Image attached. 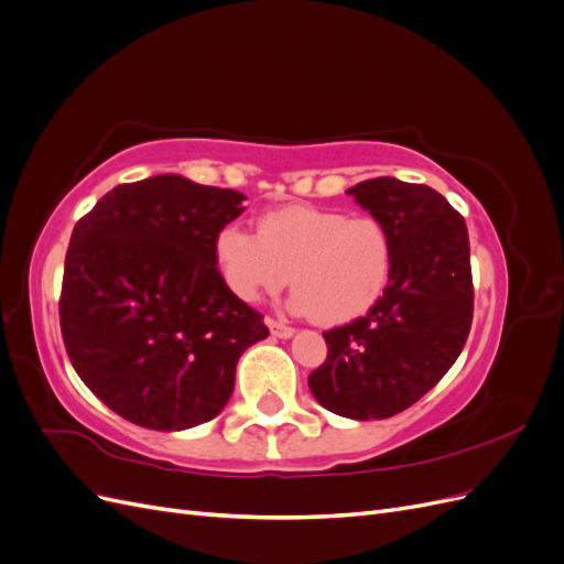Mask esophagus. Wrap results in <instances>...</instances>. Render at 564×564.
<instances>
[{"mask_svg": "<svg viewBox=\"0 0 564 564\" xmlns=\"http://www.w3.org/2000/svg\"><path fill=\"white\" fill-rule=\"evenodd\" d=\"M268 327H270V334L278 336V338H289L294 336V327H289V324L275 319V317H268Z\"/></svg>", "mask_w": 564, "mask_h": 564, "instance_id": "34e87169", "label": "esophagus"}]
</instances>
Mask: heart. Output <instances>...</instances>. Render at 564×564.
<instances>
[{"label": "heart", "instance_id": "b5f03b06", "mask_svg": "<svg viewBox=\"0 0 564 564\" xmlns=\"http://www.w3.org/2000/svg\"><path fill=\"white\" fill-rule=\"evenodd\" d=\"M214 261L240 301L275 294L292 280V308L322 324L362 317L379 303L395 265L390 230L373 216L296 204L259 218L256 235L237 224L214 237Z\"/></svg>", "mask_w": 564, "mask_h": 564}]
</instances>
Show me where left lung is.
<instances>
[{
    "mask_svg": "<svg viewBox=\"0 0 564 564\" xmlns=\"http://www.w3.org/2000/svg\"><path fill=\"white\" fill-rule=\"evenodd\" d=\"M390 230L392 278L379 303L324 332L327 360L308 386L329 412L390 419L421 400L456 362L473 322V272L466 220L433 187L371 178L350 187Z\"/></svg>",
    "mask_w": 564,
    "mask_h": 564,
    "instance_id": "left-lung-1",
    "label": "left lung"
}]
</instances>
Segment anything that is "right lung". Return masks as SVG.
Listing matches in <instances>:
<instances>
[{
  "mask_svg": "<svg viewBox=\"0 0 564 564\" xmlns=\"http://www.w3.org/2000/svg\"><path fill=\"white\" fill-rule=\"evenodd\" d=\"M245 195L164 174L122 183L73 230L58 301L67 357L115 414L150 431L214 419L240 355L268 336L214 261Z\"/></svg>",
  "mask_w": 564,
  "mask_h": 564,
  "instance_id": "right-lung-1",
  "label": "right lung"
}]
</instances>
